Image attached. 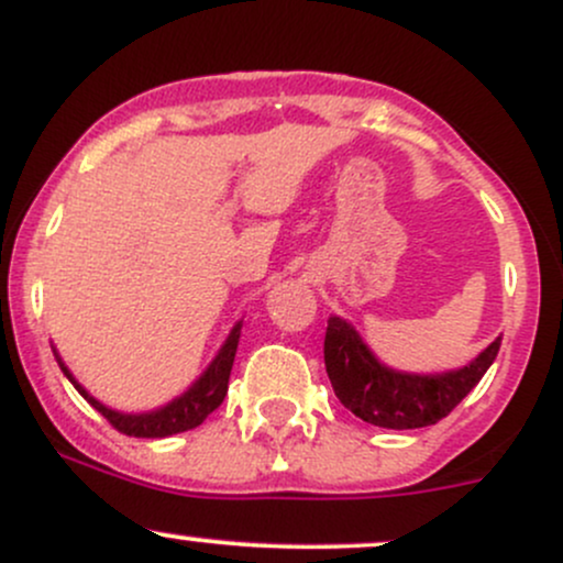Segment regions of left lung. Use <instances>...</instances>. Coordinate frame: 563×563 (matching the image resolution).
<instances>
[{
    "mask_svg": "<svg viewBox=\"0 0 563 563\" xmlns=\"http://www.w3.org/2000/svg\"><path fill=\"white\" fill-rule=\"evenodd\" d=\"M500 349L495 339L474 363L442 376H407L384 367L341 318L328 320L325 371L339 402L380 429H423L448 418L479 384Z\"/></svg>",
    "mask_w": 563,
    "mask_h": 563,
    "instance_id": "obj_1",
    "label": "left lung"
}]
</instances>
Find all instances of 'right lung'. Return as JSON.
<instances>
[{"instance_id": "add662e5", "label": "right lung", "mask_w": 563, "mask_h": 563, "mask_svg": "<svg viewBox=\"0 0 563 563\" xmlns=\"http://www.w3.org/2000/svg\"><path fill=\"white\" fill-rule=\"evenodd\" d=\"M238 339H241V322L232 328L228 344L222 346V352L217 354V360L209 365V371L200 376L198 384H192L190 391H185L183 397L174 399L172 405L161 407V410H156V412H142V416H124V412L108 410L106 405H100L95 397H89V394L84 391L74 378H70L68 367L63 365L60 360H57V363H60L63 373H66L70 384L79 389L81 397L87 399V402L92 405L95 410L100 412V416L106 418V421L111 423L115 431H121V434H126V437L158 439V437L179 434V431H187V429H196V426L203 423L206 418H209L211 412L222 405L224 394H228L232 363H235Z\"/></svg>"}]
</instances>
